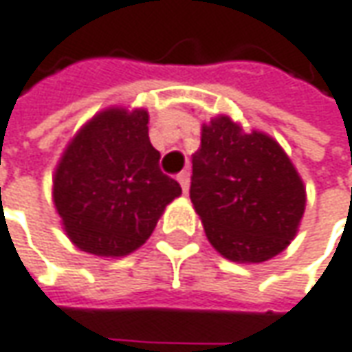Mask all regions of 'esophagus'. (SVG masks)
I'll list each match as a JSON object with an SVG mask.
<instances>
[{"label":"esophagus","mask_w":352,"mask_h":352,"mask_svg":"<svg viewBox=\"0 0 352 352\" xmlns=\"http://www.w3.org/2000/svg\"><path fill=\"white\" fill-rule=\"evenodd\" d=\"M177 181L181 183L183 193H187V191H189V171H181V173L177 175Z\"/></svg>","instance_id":"1"}]
</instances>
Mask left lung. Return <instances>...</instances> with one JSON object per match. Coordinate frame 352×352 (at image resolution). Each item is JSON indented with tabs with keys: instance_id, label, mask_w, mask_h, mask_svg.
I'll return each mask as SVG.
<instances>
[{
	"instance_id": "8db88e82",
	"label": "left lung",
	"mask_w": 352,
	"mask_h": 352,
	"mask_svg": "<svg viewBox=\"0 0 352 352\" xmlns=\"http://www.w3.org/2000/svg\"><path fill=\"white\" fill-rule=\"evenodd\" d=\"M189 195L209 243L237 263L279 255L305 211L302 181L279 143L229 117L203 125Z\"/></svg>"
}]
</instances>
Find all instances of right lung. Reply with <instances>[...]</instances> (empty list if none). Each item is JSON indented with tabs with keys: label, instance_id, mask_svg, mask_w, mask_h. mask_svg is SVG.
<instances>
[{
	"label": "right lung",
	"instance_id": "1",
	"mask_svg": "<svg viewBox=\"0 0 352 352\" xmlns=\"http://www.w3.org/2000/svg\"><path fill=\"white\" fill-rule=\"evenodd\" d=\"M149 115L107 109L75 135L53 179V201L73 243L123 257L151 237L181 185L159 167Z\"/></svg>",
	"mask_w": 352,
	"mask_h": 352
}]
</instances>
